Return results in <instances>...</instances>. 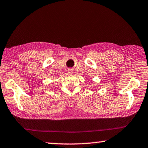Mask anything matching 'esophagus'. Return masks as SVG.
<instances>
[{
    "label": "esophagus",
    "mask_w": 148,
    "mask_h": 148,
    "mask_svg": "<svg viewBox=\"0 0 148 148\" xmlns=\"http://www.w3.org/2000/svg\"><path fill=\"white\" fill-rule=\"evenodd\" d=\"M68 72H69V73H71V72H72V70H71V69H69V71H68Z\"/></svg>",
    "instance_id": "esophagus-1"
}]
</instances>
